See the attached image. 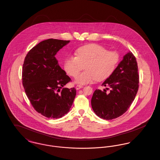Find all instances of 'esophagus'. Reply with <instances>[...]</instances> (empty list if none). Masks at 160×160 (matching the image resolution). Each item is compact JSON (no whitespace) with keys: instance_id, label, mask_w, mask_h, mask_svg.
Wrapping results in <instances>:
<instances>
[{"instance_id":"esophagus-1","label":"esophagus","mask_w":160,"mask_h":160,"mask_svg":"<svg viewBox=\"0 0 160 160\" xmlns=\"http://www.w3.org/2000/svg\"><path fill=\"white\" fill-rule=\"evenodd\" d=\"M83 88V86H82V85H80V84H78L76 86V89L77 90H79L81 88Z\"/></svg>"}]
</instances>
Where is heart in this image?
I'll return each instance as SVG.
<instances>
[{
  "mask_svg": "<svg viewBox=\"0 0 160 160\" xmlns=\"http://www.w3.org/2000/svg\"><path fill=\"white\" fill-rule=\"evenodd\" d=\"M119 60L117 52H108L102 46L90 44L78 48L76 57L67 58L63 67L69 76L76 77L85 66L86 70L76 78V82L84 84L108 78L113 73Z\"/></svg>",
  "mask_w": 160,
  "mask_h": 160,
  "instance_id": "heart-1",
  "label": "heart"
}]
</instances>
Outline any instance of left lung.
Segmentation results:
<instances>
[{"mask_svg": "<svg viewBox=\"0 0 160 160\" xmlns=\"http://www.w3.org/2000/svg\"><path fill=\"white\" fill-rule=\"evenodd\" d=\"M138 83L137 61L134 55L129 52L123 56L113 73L101 84L107 87V90L110 89V91L97 89L94 92L91 105L95 113L106 120L121 116L135 99Z\"/></svg>", "mask_w": 160, "mask_h": 160, "instance_id": "obj_1", "label": "left lung"}]
</instances>
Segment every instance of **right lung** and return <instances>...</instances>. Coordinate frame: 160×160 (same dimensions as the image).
I'll return each mask as SVG.
<instances>
[{
	"instance_id": "1",
	"label": "right lung",
	"mask_w": 160,
	"mask_h": 160,
	"mask_svg": "<svg viewBox=\"0 0 160 160\" xmlns=\"http://www.w3.org/2000/svg\"><path fill=\"white\" fill-rule=\"evenodd\" d=\"M70 41L48 39L33 47L25 57L22 70L24 91L34 109L48 118L68 113L76 95L74 88H63L71 78L55 57Z\"/></svg>"
}]
</instances>
